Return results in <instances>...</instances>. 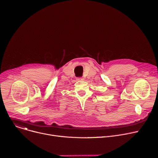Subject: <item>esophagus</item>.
<instances>
[{"instance_id":"obj_1","label":"esophagus","mask_w":158,"mask_h":158,"mask_svg":"<svg viewBox=\"0 0 158 158\" xmlns=\"http://www.w3.org/2000/svg\"><path fill=\"white\" fill-rule=\"evenodd\" d=\"M77 80H78V81H82V80H83V78H82V77H78V78H77Z\"/></svg>"}]
</instances>
